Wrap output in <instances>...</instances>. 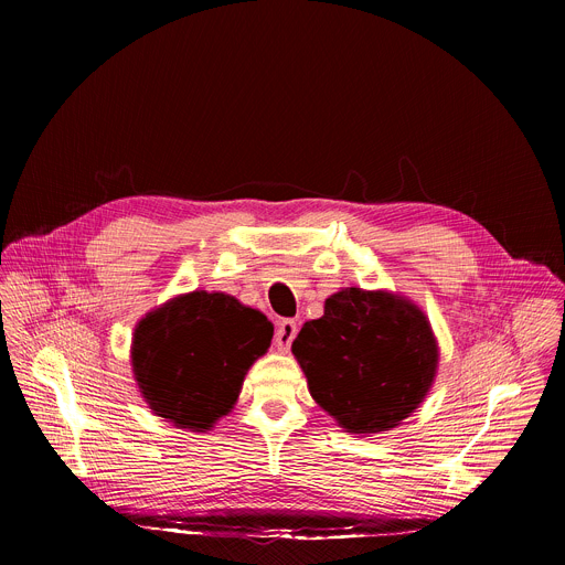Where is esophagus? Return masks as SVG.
Returning <instances> with one entry per match:
<instances>
[{"label": "esophagus", "instance_id": "obj_1", "mask_svg": "<svg viewBox=\"0 0 565 565\" xmlns=\"http://www.w3.org/2000/svg\"><path fill=\"white\" fill-rule=\"evenodd\" d=\"M297 335V324L292 319H284L281 324L277 327V333H275V347L281 351V353H288L290 351V344Z\"/></svg>", "mask_w": 565, "mask_h": 565}]
</instances>
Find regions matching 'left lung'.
Returning a JSON list of instances; mask_svg holds the SVG:
<instances>
[{
	"label": "left lung",
	"mask_w": 565,
	"mask_h": 565,
	"mask_svg": "<svg viewBox=\"0 0 565 565\" xmlns=\"http://www.w3.org/2000/svg\"><path fill=\"white\" fill-rule=\"evenodd\" d=\"M308 391L349 434H382L409 418L431 391L440 349L431 321L393 290L342 288L292 342Z\"/></svg>",
	"instance_id": "obj_1"
}]
</instances>
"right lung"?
I'll return each mask as SVG.
<instances>
[{
  "label": "right lung",
  "instance_id": "1",
  "mask_svg": "<svg viewBox=\"0 0 565 565\" xmlns=\"http://www.w3.org/2000/svg\"><path fill=\"white\" fill-rule=\"evenodd\" d=\"M273 331L262 310L232 295H177L136 324L129 353L134 380L153 416L205 434L234 409Z\"/></svg>",
  "mask_w": 565,
  "mask_h": 565
}]
</instances>
